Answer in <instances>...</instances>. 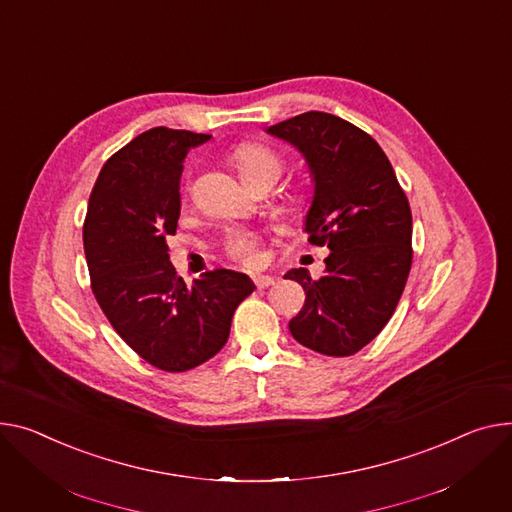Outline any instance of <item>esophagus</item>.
<instances>
[{"label":"esophagus","mask_w":512,"mask_h":512,"mask_svg":"<svg viewBox=\"0 0 512 512\" xmlns=\"http://www.w3.org/2000/svg\"><path fill=\"white\" fill-rule=\"evenodd\" d=\"M253 282H255V286H257V288H269V286H274V284H276V280L271 278V276H255V278H253Z\"/></svg>","instance_id":"34e87169"}]
</instances>
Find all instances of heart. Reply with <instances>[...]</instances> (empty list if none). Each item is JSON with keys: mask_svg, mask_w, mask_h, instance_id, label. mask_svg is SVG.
Returning a JSON list of instances; mask_svg holds the SVG:
<instances>
[{"mask_svg": "<svg viewBox=\"0 0 512 512\" xmlns=\"http://www.w3.org/2000/svg\"><path fill=\"white\" fill-rule=\"evenodd\" d=\"M232 160L251 185L276 183L284 170V158L274 148L257 142L238 144L232 150ZM226 251L236 263L253 265L259 257V238L253 232H232L226 241Z\"/></svg>", "mask_w": 512, "mask_h": 512, "instance_id": "1", "label": "heart"}]
</instances>
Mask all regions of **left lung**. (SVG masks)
Segmentation results:
<instances>
[{
    "label": "left lung",
    "instance_id": "left-lung-1",
    "mask_svg": "<svg viewBox=\"0 0 512 512\" xmlns=\"http://www.w3.org/2000/svg\"><path fill=\"white\" fill-rule=\"evenodd\" d=\"M267 133L309 164L315 191L304 230L331 251L319 280L304 267L284 276L306 294L290 333L319 354L352 356L387 325L410 276V203L381 146L344 119L309 111Z\"/></svg>",
    "mask_w": 512,
    "mask_h": 512
}]
</instances>
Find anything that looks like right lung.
<instances>
[{
  "label": "right lung",
  "mask_w": 512,
  "mask_h": 512,
  "mask_svg": "<svg viewBox=\"0 0 512 512\" xmlns=\"http://www.w3.org/2000/svg\"><path fill=\"white\" fill-rule=\"evenodd\" d=\"M212 135L154 127L102 166L84 220L92 292L123 342L166 372L216 356L232 315L253 290L249 276L214 269L187 286L168 259L177 232L183 160Z\"/></svg>",
  "instance_id": "right-lung-1"
}]
</instances>
